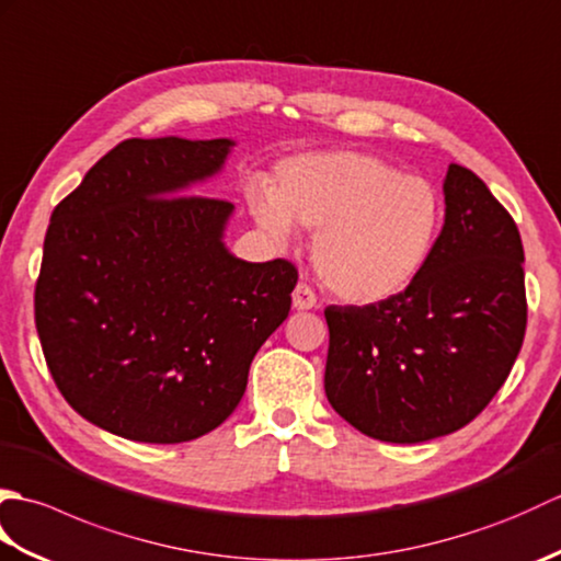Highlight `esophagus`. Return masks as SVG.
<instances>
[{
    "label": "esophagus",
    "mask_w": 561,
    "mask_h": 561,
    "mask_svg": "<svg viewBox=\"0 0 561 561\" xmlns=\"http://www.w3.org/2000/svg\"><path fill=\"white\" fill-rule=\"evenodd\" d=\"M291 304L296 311H311V308H316L318 299H316V291L308 287V284H296V289L291 294Z\"/></svg>",
    "instance_id": "esophagus-1"
}]
</instances>
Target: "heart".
I'll list each match as a JSON object with an SVG mask.
<instances>
[{
	"mask_svg": "<svg viewBox=\"0 0 561 561\" xmlns=\"http://www.w3.org/2000/svg\"><path fill=\"white\" fill-rule=\"evenodd\" d=\"M248 209L279 245L291 241L294 226L316 231L313 265L350 304H380L408 291L440 231V197L432 183L347 149L282 161L272 190H248Z\"/></svg>",
	"mask_w": 561,
	"mask_h": 561,
	"instance_id": "heart-1",
	"label": "heart"
}]
</instances>
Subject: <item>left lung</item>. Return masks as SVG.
<instances>
[{"instance_id":"obj_1","label":"left lung","mask_w":561,"mask_h":561,"mask_svg":"<svg viewBox=\"0 0 561 561\" xmlns=\"http://www.w3.org/2000/svg\"><path fill=\"white\" fill-rule=\"evenodd\" d=\"M444 202V229L408 291L325 308V396L344 422L388 444H422L472 422L526 335L516 221L458 163L448 165Z\"/></svg>"}]
</instances>
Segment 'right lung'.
<instances>
[{
  "label": "right lung",
  "mask_w": 561,
  "mask_h": 561,
  "mask_svg": "<svg viewBox=\"0 0 561 561\" xmlns=\"http://www.w3.org/2000/svg\"><path fill=\"white\" fill-rule=\"evenodd\" d=\"M233 147L125 139L53 211L35 328L65 400L115 436L183 444L217 428L289 316L291 262L236 257L231 202L190 195Z\"/></svg>",
  "instance_id": "add662e5"
}]
</instances>
